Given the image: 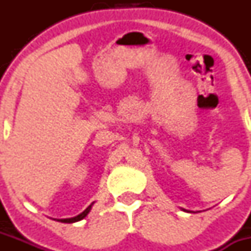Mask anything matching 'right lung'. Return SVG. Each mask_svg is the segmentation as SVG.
Listing matches in <instances>:
<instances>
[{
    "instance_id": "obj_1",
    "label": "right lung",
    "mask_w": 251,
    "mask_h": 251,
    "mask_svg": "<svg viewBox=\"0 0 251 251\" xmlns=\"http://www.w3.org/2000/svg\"><path fill=\"white\" fill-rule=\"evenodd\" d=\"M92 205H93V203L90 204L89 207L86 208L85 210H84L83 213H80L79 216L76 217H73V218H65V220H57L58 222H64V223H74V222H77V221H81L83 218H85L86 216H88V213L90 212V209H92Z\"/></svg>"
}]
</instances>
